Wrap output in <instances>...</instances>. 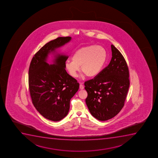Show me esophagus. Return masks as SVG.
I'll list each match as a JSON object with an SVG mask.
<instances>
[{
    "label": "esophagus",
    "mask_w": 158,
    "mask_h": 158,
    "mask_svg": "<svg viewBox=\"0 0 158 158\" xmlns=\"http://www.w3.org/2000/svg\"><path fill=\"white\" fill-rule=\"evenodd\" d=\"M80 89H84V85L82 84H80V86H79Z\"/></svg>",
    "instance_id": "34e87169"
}]
</instances>
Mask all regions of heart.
Masks as SVG:
<instances>
[{
  "mask_svg": "<svg viewBox=\"0 0 158 158\" xmlns=\"http://www.w3.org/2000/svg\"><path fill=\"white\" fill-rule=\"evenodd\" d=\"M106 50L100 46L89 45L79 48L73 53L72 60L65 62V67L73 77L81 71L88 77H94L100 73L107 59Z\"/></svg>",
  "mask_w": 158,
  "mask_h": 158,
  "instance_id": "heart-1",
  "label": "heart"
}]
</instances>
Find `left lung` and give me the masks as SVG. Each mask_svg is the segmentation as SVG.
I'll return each instance as SVG.
<instances>
[{
	"label": "left lung",
	"instance_id": "8db88e82",
	"mask_svg": "<svg viewBox=\"0 0 158 158\" xmlns=\"http://www.w3.org/2000/svg\"><path fill=\"white\" fill-rule=\"evenodd\" d=\"M109 64L94 78L85 82L88 93L85 102L91 115L107 121L117 115L124 106L130 87L129 70L124 56L111 45Z\"/></svg>",
	"mask_w": 158,
	"mask_h": 158
}]
</instances>
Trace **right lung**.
Returning <instances> with one entry per match:
<instances>
[{"label": "right lung", "instance_id": "add662e5", "mask_svg": "<svg viewBox=\"0 0 158 158\" xmlns=\"http://www.w3.org/2000/svg\"><path fill=\"white\" fill-rule=\"evenodd\" d=\"M70 36L59 37L45 44L32 58L28 70V87L32 103L45 118L57 122L67 116L71 98L79 84L65 70L68 57L59 54L53 64L47 62L49 53L69 42Z\"/></svg>", "mask_w": 158, "mask_h": 158}]
</instances>
